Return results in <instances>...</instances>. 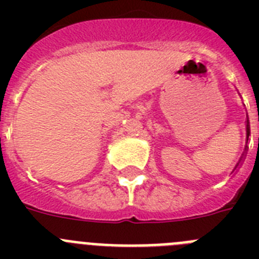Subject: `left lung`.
I'll list each match as a JSON object with an SVG mask.
<instances>
[{
  "instance_id": "obj_1",
  "label": "left lung",
  "mask_w": 259,
  "mask_h": 259,
  "mask_svg": "<svg viewBox=\"0 0 259 259\" xmlns=\"http://www.w3.org/2000/svg\"><path fill=\"white\" fill-rule=\"evenodd\" d=\"M249 135H250V125H249V120L246 119V141H248V139H249ZM240 161H241V159H240ZM237 166H239V163H237Z\"/></svg>"
}]
</instances>
